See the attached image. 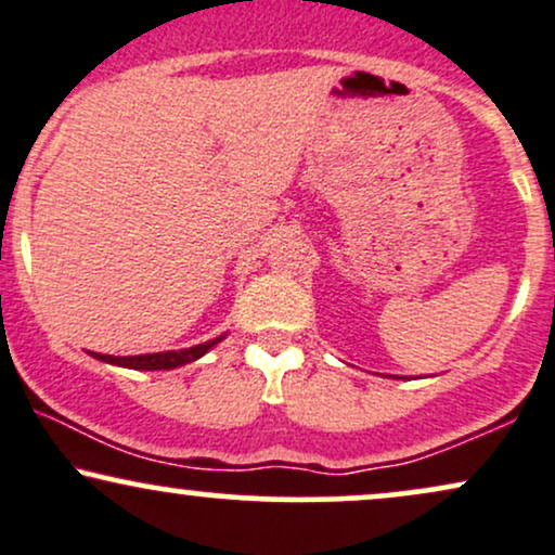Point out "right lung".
Wrapping results in <instances>:
<instances>
[{"instance_id":"1","label":"right lung","mask_w":555,"mask_h":555,"mask_svg":"<svg viewBox=\"0 0 555 555\" xmlns=\"http://www.w3.org/2000/svg\"><path fill=\"white\" fill-rule=\"evenodd\" d=\"M224 336L214 338V341L191 346V349L183 351H163V353H139V357H111V353H92V357L100 359V362L129 366V370H176L180 364H189L193 359L204 357L206 351L211 349L214 344L222 341Z\"/></svg>"}]
</instances>
